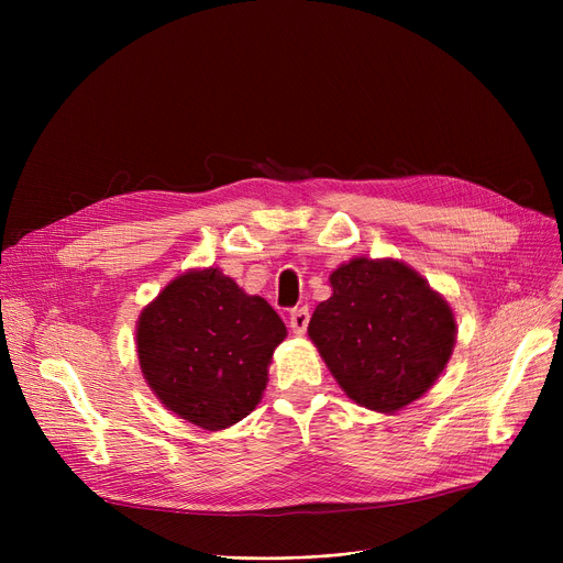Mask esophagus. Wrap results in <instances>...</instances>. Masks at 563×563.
I'll return each instance as SVG.
<instances>
[{
	"label": "esophagus",
	"instance_id": "obj_1",
	"mask_svg": "<svg viewBox=\"0 0 563 563\" xmlns=\"http://www.w3.org/2000/svg\"><path fill=\"white\" fill-rule=\"evenodd\" d=\"M308 321H310V312L308 308H294L289 312V329L297 333V335H303L306 329H308Z\"/></svg>",
	"mask_w": 563,
	"mask_h": 563
}]
</instances>
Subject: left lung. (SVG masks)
<instances>
[{
  "instance_id": "1",
  "label": "left lung",
  "mask_w": 563,
  "mask_h": 563,
  "mask_svg": "<svg viewBox=\"0 0 563 563\" xmlns=\"http://www.w3.org/2000/svg\"><path fill=\"white\" fill-rule=\"evenodd\" d=\"M331 287L308 335L346 397L378 412L420 399L456 344L450 303L393 257H353L331 274Z\"/></svg>"
}]
</instances>
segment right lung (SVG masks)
Returning a JSON list of instances; mask_svg holds the SVG:
<instances>
[{
	"label": "right lung",
	"mask_w": 563,
	"mask_h": 563,
	"mask_svg": "<svg viewBox=\"0 0 563 563\" xmlns=\"http://www.w3.org/2000/svg\"><path fill=\"white\" fill-rule=\"evenodd\" d=\"M285 335L269 303L210 266L177 276L143 308L136 351L143 378L168 410L221 431L260 404Z\"/></svg>",
	"instance_id": "right-lung-1"
}]
</instances>
